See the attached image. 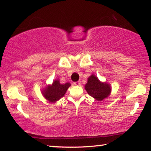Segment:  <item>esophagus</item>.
Masks as SVG:
<instances>
[{"label": "esophagus", "instance_id": "34e87169", "mask_svg": "<svg viewBox=\"0 0 151 151\" xmlns=\"http://www.w3.org/2000/svg\"><path fill=\"white\" fill-rule=\"evenodd\" d=\"M74 85H76V86H78V85H81V82H80V81H76V82H75V83H74Z\"/></svg>", "mask_w": 151, "mask_h": 151}]
</instances>
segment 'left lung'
<instances>
[{
	"mask_svg": "<svg viewBox=\"0 0 151 151\" xmlns=\"http://www.w3.org/2000/svg\"><path fill=\"white\" fill-rule=\"evenodd\" d=\"M85 89L89 95L97 101H103L111 93V86L106 83H102L94 75H91L88 78Z\"/></svg>",
	"mask_w": 151,
	"mask_h": 151,
	"instance_id": "8db88e82",
	"label": "left lung"
}]
</instances>
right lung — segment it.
I'll return each mask as SVG.
<instances>
[{
  "label": "right lung",
  "instance_id": "right-lung-1",
  "mask_svg": "<svg viewBox=\"0 0 151 151\" xmlns=\"http://www.w3.org/2000/svg\"><path fill=\"white\" fill-rule=\"evenodd\" d=\"M70 84L66 83L65 84H60L59 81L56 80L53 82L52 86H47L43 91V95L46 99L50 102H55L65 95Z\"/></svg>",
  "mask_w": 151,
  "mask_h": 151
}]
</instances>
